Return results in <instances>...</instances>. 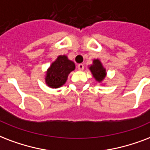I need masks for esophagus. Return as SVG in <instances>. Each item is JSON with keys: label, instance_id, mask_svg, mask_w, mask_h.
<instances>
[{"label": "esophagus", "instance_id": "esophagus-1", "mask_svg": "<svg viewBox=\"0 0 150 150\" xmlns=\"http://www.w3.org/2000/svg\"><path fill=\"white\" fill-rule=\"evenodd\" d=\"M77 68H78L79 70H83V68H84V66H83V64L81 63V64H79L78 66H77Z\"/></svg>", "mask_w": 150, "mask_h": 150}]
</instances>
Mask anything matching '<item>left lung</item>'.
I'll use <instances>...</instances> for the list:
<instances>
[{"mask_svg": "<svg viewBox=\"0 0 150 150\" xmlns=\"http://www.w3.org/2000/svg\"><path fill=\"white\" fill-rule=\"evenodd\" d=\"M90 70L91 74H93V76L98 82L103 81V79L105 77L106 73L105 69L103 67V65L98 59H95L93 61V65L90 67Z\"/></svg>", "mask_w": 150, "mask_h": 150, "instance_id": "left-lung-1", "label": "left lung"}]
</instances>
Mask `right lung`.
Returning <instances> with one entry per match:
<instances>
[{
	"label": "right lung",
	"instance_id": "add662e5",
	"mask_svg": "<svg viewBox=\"0 0 150 150\" xmlns=\"http://www.w3.org/2000/svg\"><path fill=\"white\" fill-rule=\"evenodd\" d=\"M75 69V64L66 55H59L47 69L45 81L47 86L58 88L66 83L68 75Z\"/></svg>",
	"mask_w": 150,
	"mask_h": 150
}]
</instances>
